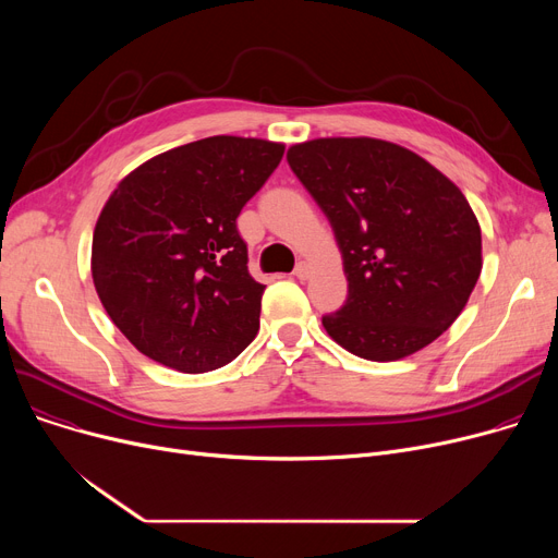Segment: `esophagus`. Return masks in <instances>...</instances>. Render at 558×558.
<instances>
[{"mask_svg": "<svg viewBox=\"0 0 558 558\" xmlns=\"http://www.w3.org/2000/svg\"><path fill=\"white\" fill-rule=\"evenodd\" d=\"M310 274H312V271H310V264H307V262H299V264H296L294 276H296L299 280H307Z\"/></svg>", "mask_w": 558, "mask_h": 558, "instance_id": "obj_1", "label": "esophagus"}]
</instances>
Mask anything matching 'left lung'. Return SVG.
Listing matches in <instances>:
<instances>
[{
	"instance_id": "8db88e82",
	"label": "left lung",
	"mask_w": 558,
	"mask_h": 558,
	"mask_svg": "<svg viewBox=\"0 0 558 558\" xmlns=\"http://www.w3.org/2000/svg\"><path fill=\"white\" fill-rule=\"evenodd\" d=\"M287 162L343 255L348 299L324 316L328 335L373 362L441 337L482 274V230L461 190L414 151L373 137L296 144Z\"/></svg>"
}]
</instances>
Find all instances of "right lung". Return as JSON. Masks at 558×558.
Instances as JSON below:
<instances>
[{
	"label": "right lung",
	"instance_id": "right-lung-1",
	"mask_svg": "<svg viewBox=\"0 0 558 558\" xmlns=\"http://www.w3.org/2000/svg\"><path fill=\"white\" fill-rule=\"evenodd\" d=\"M284 146L215 135L144 162L117 185L93 238V280L112 324L181 373L226 366L255 339L264 284L238 230Z\"/></svg>",
	"mask_w": 558,
	"mask_h": 558
}]
</instances>
